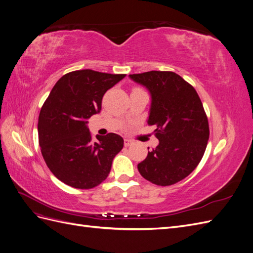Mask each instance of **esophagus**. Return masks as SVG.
Returning a JSON list of instances; mask_svg holds the SVG:
<instances>
[{
    "label": "esophagus",
    "instance_id": "1",
    "mask_svg": "<svg viewBox=\"0 0 253 253\" xmlns=\"http://www.w3.org/2000/svg\"><path fill=\"white\" fill-rule=\"evenodd\" d=\"M134 142L131 139H125V147H129V145H132Z\"/></svg>",
    "mask_w": 253,
    "mask_h": 253
}]
</instances>
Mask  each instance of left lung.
Listing matches in <instances>:
<instances>
[{"label":"left lung","instance_id":"obj_1","mask_svg":"<svg viewBox=\"0 0 253 253\" xmlns=\"http://www.w3.org/2000/svg\"><path fill=\"white\" fill-rule=\"evenodd\" d=\"M128 77L150 91L148 125L156 126L159 140L137 168L155 185H174L193 172L206 151L209 124L203 103L194 87L173 72L151 71Z\"/></svg>","mask_w":253,"mask_h":253}]
</instances>
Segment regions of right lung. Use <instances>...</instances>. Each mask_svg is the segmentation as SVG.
<instances>
[{"label":"right lung","mask_w":253,"mask_h":253,"mask_svg":"<svg viewBox=\"0 0 253 253\" xmlns=\"http://www.w3.org/2000/svg\"><path fill=\"white\" fill-rule=\"evenodd\" d=\"M125 77L91 70L71 72L45 100L38 121L41 153L51 173L66 185L91 189L109 176L124 138L109 133L93 141L87 119L101 111L105 91Z\"/></svg>","instance_id":"1"}]
</instances>
